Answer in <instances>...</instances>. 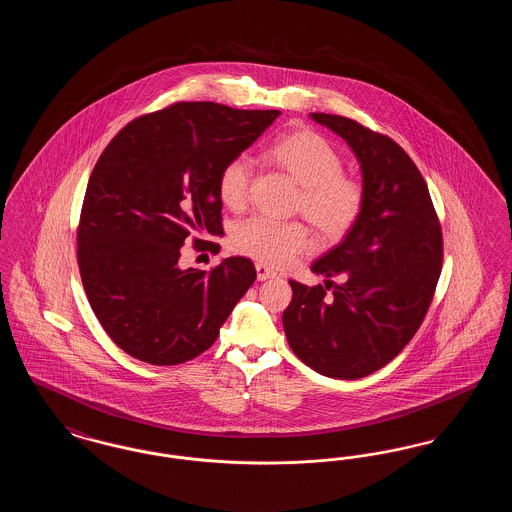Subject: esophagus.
Listing matches in <instances>:
<instances>
[{
    "label": "esophagus",
    "mask_w": 512,
    "mask_h": 512,
    "mask_svg": "<svg viewBox=\"0 0 512 512\" xmlns=\"http://www.w3.org/2000/svg\"><path fill=\"white\" fill-rule=\"evenodd\" d=\"M255 270H257V280H261V282L276 276V272H274L272 268L265 267V265H261V263H257V265H255Z\"/></svg>",
    "instance_id": "esophagus-1"
}]
</instances>
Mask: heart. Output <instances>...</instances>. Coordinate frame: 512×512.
Wrapping results in <instances>:
<instances>
[{"label": "heart", "instance_id": "heart-1", "mask_svg": "<svg viewBox=\"0 0 512 512\" xmlns=\"http://www.w3.org/2000/svg\"><path fill=\"white\" fill-rule=\"evenodd\" d=\"M268 161L286 172L301 188L295 211L315 228L320 240L340 242L355 226L363 209V188L357 180L341 174L338 151L309 130H293L267 149ZM251 186V163L236 155L224 163L219 174L220 201L232 209H244ZM311 245L307 228L299 222L249 219L232 232V247L268 267H286Z\"/></svg>", "mask_w": 512, "mask_h": 512}]
</instances>
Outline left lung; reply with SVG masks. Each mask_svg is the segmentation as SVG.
<instances>
[{
	"instance_id": "8db88e82",
	"label": "left lung",
	"mask_w": 512,
	"mask_h": 512,
	"mask_svg": "<svg viewBox=\"0 0 512 512\" xmlns=\"http://www.w3.org/2000/svg\"><path fill=\"white\" fill-rule=\"evenodd\" d=\"M309 117L353 151L365 199L355 226L311 265L333 295L292 280L282 322L305 365L357 380L393 361L422 324L441 272V228L422 174L391 138L338 115Z\"/></svg>"
}]
</instances>
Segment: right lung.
Listing matches in <instances>:
<instances>
[{
	"label": "right lung",
	"instance_id": "obj_1",
	"mask_svg": "<svg viewBox=\"0 0 512 512\" xmlns=\"http://www.w3.org/2000/svg\"><path fill=\"white\" fill-rule=\"evenodd\" d=\"M278 115L176 103L126 124L101 153L84 195L78 267L103 330L130 357L171 366L201 355L255 282L245 257L211 272L178 259L194 232H222L220 169Z\"/></svg>",
	"mask_w": 512,
	"mask_h": 512
}]
</instances>
